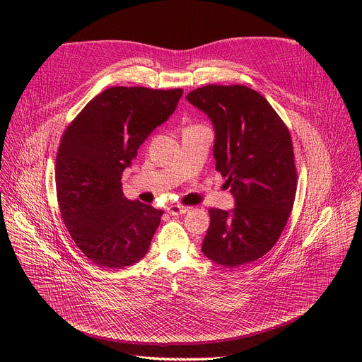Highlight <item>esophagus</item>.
Segmentation results:
<instances>
[{
    "mask_svg": "<svg viewBox=\"0 0 362 362\" xmlns=\"http://www.w3.org/2000/svg\"><path fill=\"white\" fill-rule=\"evenodd\" d=\"M189 211V206H183V205H171L167 208V213L171 216H182L186 214Z\"/></svg>",
    "mask_w": 362,
    "mask_h": 362,
    "instance_id": "1",
    "label": "esophagus"
}]
</instances>
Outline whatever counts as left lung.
Instances as JSON below:
<instances>
[{"label":"left lung","instance_id":"left-lung-1","mask_svg":"<svg viewBox=\"0 0 362 362\" xmlns=\"http://www.w3.org/2000/svg\"><path fill=\"white\" fill-rule=\"evenodd\" d=\"M214 127L216 170L230 187L232 210H210L206 258L238 267L267 254L288 223L296 192L293 146L270 103L243 85H206L187 93Z\"/></svg>","mask_w":362,"mask_h":362}]
</instances>
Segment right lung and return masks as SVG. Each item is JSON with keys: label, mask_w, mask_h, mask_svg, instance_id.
I'll return each mask as SVG.
<instances>
[{"label": "right lung", "mask_w": 362, "mask_h": 362, "mask_svg": "<svg viewBox=\"0 0 362 362\" xmlns=\"http://www.w3.org/2000/svg\"><path fill=\"white\" fill-rule=\"evenodd\" d=\"M182 95L114 86L92 98L64 132L55 160L57 198L71 239L100 267H129L149 250L163 211L127 199L120 179Z\"/></svg>", "instance_id": "add662e5"}]
</instances>
